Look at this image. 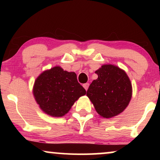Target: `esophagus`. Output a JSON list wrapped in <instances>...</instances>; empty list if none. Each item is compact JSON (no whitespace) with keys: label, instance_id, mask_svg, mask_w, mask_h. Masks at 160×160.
Returning <instances> with one entry per match:
<instances>
[{"label":"esophagus","instance_id":"34e87169","mask_svg":"<svg viewBox=\"0 0 160 160\" xmlns=\"http://www.w3.org/2000/svg\"><path fill=\"white\" fill-rule=\"evenodd\" d=\"M89 83H86V84H83V87H84V88L86 89V91L87 90V89H88V87H89Z\"/></svg>","mask_w":160,"mask_h":160}]
</instances>
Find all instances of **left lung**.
Wrapping results in <instances>:
<instances>
[{
  "label": "left lung",
  "mask_w": 160,
  "mask_h": 160,
  "mask_svg": "<svg viewBox=\"0 0 160 160\" xmlns=\"http://www.w3.org/2000/svg\"><path fill=\"white\" fill-rule=\"evenodd\" d=\"M98 78L89 85L87 97L98 114L111 118L122 113L132 97V84L123 70L104 65L95 71Z\"/></svg>",
  "instance_id": "8db88e82"
}]
</instances>
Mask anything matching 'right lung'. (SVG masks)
Instances as JSON below:
<instances>
[{"label":"right lung","mask_w":160,"mask_h":160,"mask_svg":"<svg viewBox=\"0 0 160 160\" xmlns=\"http://www.w3.org/2000/svg\"><path fill=\"white\" fill-rule=\"evenodd\" d=\"M86 94L74 72L56 66L43 72L36 78L33 95L46 113L60 117L68 112L76 100Z\"/></svg>","instance_id":"right-lung-1"}]
</instances>
